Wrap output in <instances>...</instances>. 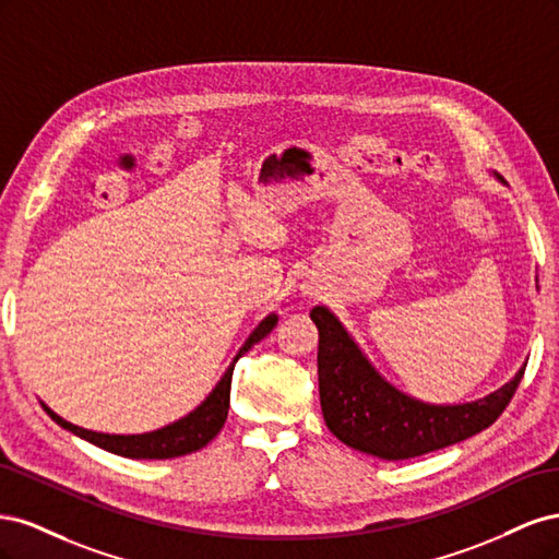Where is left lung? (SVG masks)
Returning <instances> with one entry per match:
<instances>
[{"label":"left lung","instance_id":"obj_1","mask_svg":"<svg viewBox=\"0 0 559 559\" xmlns=\"http://www.w3.org/2000/svg\"><path fill=\"white\" fill-rule=\"evenodd\" d=\"M495 177L506 183L501 175ZM310 319L319 331V401L329 431L352 450L386 462L454 445L495 425L527 366L478 401L427 403L384 380L326 306H314Z\"/></svg>","mask_w":559,"mask_h":559}]
</instances>
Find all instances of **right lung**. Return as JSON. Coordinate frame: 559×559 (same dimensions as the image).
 Instances as JSON below:
<instances>
[{"instance_id":"obj_1","label":"right lung","mask_w":559,"mask_h":559,"mask_svg":"<svg viewBox=\"0 0 559 559\" xmlns=\"http://www.w3.org/2000/svg\"><path fill=\"white\" fill-rule=\"evenodd\" d=\"M277 319L280 317L275 312H270L265 319H261V324L249 333L245 345L240 347L238 354H235L233 364L226 368V373L222 376V380L216 382V386L207 394V399L202 401L195 411H191L189 415H183L181 419L173 421V425H167L163 429L146 431V433H128V436L126 433H99V431L76 427V425H72V421L62 419L58 413L50 411L44 401H41V408L62 429L72 431L74 436L83 438V441H88L107 452L130 456V460H173V456L191 454L200 448H205L212 438L222 431L224 421L228 417V408H230L233 368L245 352H249L253 345L263 341V337L277 326Z\"/></svg>"}]
</instances>
